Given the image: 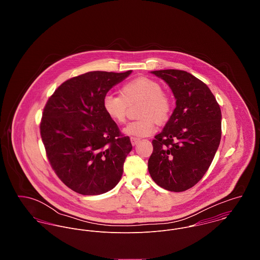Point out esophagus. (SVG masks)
<instances>
[{
    "label": "esophagus",
    "instance_id": "esophagus-1",
    "mask_svg": "<svg viewBox=\"0 0 260 260\" xmlns=\"http://www.w3.org/2000/svg\"><path fill=\"white\" fill-rule=\"evenodd\" d=\"M130 140H131V143H132L133 146H135V145L139 142V139H138V138H135V137H131Z\"/></svg>",
    "mask_w": 260,
    "mask_h": 260
}]
</instances>
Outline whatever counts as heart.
<instances>
[{"mask_svg": "<svg viewBox=\"0 0 260 260\" xmlns=\"http://www.w3.org/2000/svg\"><path fill=\"white\" fill-rule=\"evenodd\" d=\"M141 103L137 121L130 122L123 133L132 137H146L155 130V122L164 123L170 116L172 105L169 97L162 92L156 81L147 77H138L121 88V96L107 94L102 101L105 114L113 122L121 124L125 121L128 106Z\"/></svg>", "mask_w": 260, "mask_h": 260, "instance_id": "b5f03b06", "label": "heart"}]
</instances>
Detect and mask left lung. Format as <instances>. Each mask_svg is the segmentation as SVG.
Instances as JSON below:
<instances>
[{
    "instance_id": "left-lung-1",
    "label": "left lung",
    "mask_w": 260,
    "mask_h": 260,
    "mask_svg": "<svg viewBox=\"0 0 260 260\" xmlns=\"http://www.w3.org/2000/svg\"><path fill=\"white\" fill-rule=\"evenodd\" d=\"M171 89L176 107L152 141L148 170L157 185L181 192L208 170L221 139V110L206 84L181 70H159Z\"/></svg>"
}]
</instances>
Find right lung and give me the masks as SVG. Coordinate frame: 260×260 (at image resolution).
I'll return each mask as SVG.
<instances>
[{
    "label": "right lung",
    "instance_id": "add662e5",
    "mask_svg": "<svg viewBox=\"0 0 260 260\" xmlns=\"http://www.w3.org/2000/svg\"><path fill=\"white\" fill-rule=\"evenodd\" d=\"M131 73L93 71L71 78L44 108L40 130L48 159L63 183L77 193H106L122 177L132 144L105 114L102 101Z\"/></svg>",
    "mask_w": 260,
    "mask_h": 260
}]
</instances>
